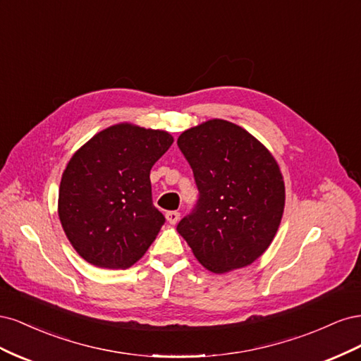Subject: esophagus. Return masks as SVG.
I'll list each match as a JSON object with an SVG mask.
<instances>
[{
	"mask_svg": "<svg viewBox=\"0 0 361 361\" xmlns=\"http://www.w3.org/2000/svg\"><path fill=\"white\" fill-rule=\"evenodd\" d=\"M166 218H167V221L170 224H176L179 221V218H180V212H178V211H169L166 214Z\"/></svg>",
	"mask_w": 361,
	"mask_h": 361,
	"instance_id": "34e87169",
	"label": "esophagus"
}]
</instances>
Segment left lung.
Masks as SVG:
<instances>
[{
    "mask_svg": "<svg viewBox=\"0 0 361 361\" xmlns=\"http://www.w3.org/2000/svg\"><path fill=\"white\" fill-rule=\"evenodd\" d=\"M178 146L199 190L178 232L215 274L253 264L274 239L285 209L277 161L245 129L221 118L187 129Z\"/></svg>",
    "mask_w": 361,
    "mask_h": 361,
    "instance_id": "1",
    "label": "left lung"
}]
</instances>
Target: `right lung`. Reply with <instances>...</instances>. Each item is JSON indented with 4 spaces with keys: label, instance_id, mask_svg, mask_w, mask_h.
<instances>
[{
    "label": "right lung",
    "instance_id": "1",
    "mask_svg": "<svg viewBox=\"0 0 361 361\" xmlns=\"http://www.w3.org/2000/svg\"><path fill=\"white\" fill-rule=\"evenodd\" d=\"M173 145L166 130L120 123L75 152L59 191V216L72 247L89 264L133 267L166 218L152 202L150 169Z\"/></svg>",
    "mask_w": 361,
    "mask_h": 361
}]
</instances>
